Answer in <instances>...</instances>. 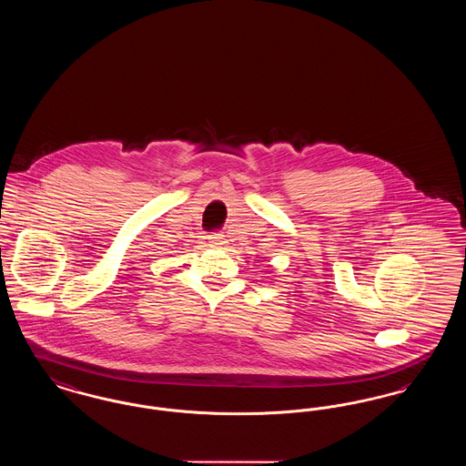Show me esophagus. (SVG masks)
Wrapping results in <instances>:
<instances>
[{
  "mask_svg": "<svg viewBox=\"0 0 466 466\" xmlns=\"http://www.w3.org/2000/svg\"><path fill=\"white\" fill-rule=\"evenodd\" d=\"M208 239H209L211 246H223V244L227 243L225 238H223V234H211Z\"/></svg>",
  "mask_w": 466,
  "mask_h": 466,
  "instance_id": "esophagus-1",
  "label": "esophagus"
}]
</instances>
